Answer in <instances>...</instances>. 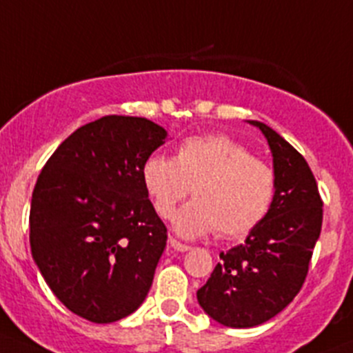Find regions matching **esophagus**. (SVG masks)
<instances>
[{
  "mask_svg": "<svg viewBox=\"0 0 353 353\" xmlns=\"http://www.w3.org/2000/svg\"><path fill=\"white\" fill-rule=\"evenodd\" d=\"M169 245H170V248L176 250V252H188V250L191 248V246L184 245V243L177 241V239H174V238H170V239H169Z\"/></svg>",
  "mask_w": 353,
  "mask_h": 353,
  "instance_id": "obj_1",
  "label": "esophagus"
}]
</instances>
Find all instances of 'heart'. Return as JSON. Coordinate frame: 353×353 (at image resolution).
<instances>
[{
	"label": "heart",
	"instance_id": "heart-1",
	"mask_svg": "<svg viewBox=\"0 0 353 353\" xmlns=\"http://www.w3.org/2000/svg\"><path fill=\"white\" fill-rule=\"evenodd\" d=\"M143 186L157 214L169 219L193 188V201L174 219L184 238L217 229L221 238H239L262 222L274 196L271 167L222 134L194 136L177 146L174 159L152 155L143 163Z\"/></svg>",
	"mask_w": 353,
	"mask_h": 353
}]
</instances>
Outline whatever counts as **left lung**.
Returning <instances> with one entry per match:
<instances>
[{"label": "left lung", "instance_id": "left-lung-1", "mask_svg": "<svg viewBox=\"0 0 353 353\" xmlns=\"http://www.w3.org/2000/svg\"><path fill=\"white\" fill-rule=\"evenodd\" d=\"M248 122L262 131L272 153L271 208L243 245L221 253L196 292L205 314L228 327L259 326L295 299L323 225V200L305 159L274 129Z\"/></svg>", "mask_w": 353, "mask_h": 353}]
</instances>
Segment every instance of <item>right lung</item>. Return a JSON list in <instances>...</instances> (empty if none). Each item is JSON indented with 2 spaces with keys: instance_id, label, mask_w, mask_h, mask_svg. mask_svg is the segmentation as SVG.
I'll use <instances>...</instances> for the list:
<instances>
[{
  "instance_id": "right-lung-1",
  "label": "right lung",
  "mask_w": 353,
  "mask_h": 353,
  "mask_svg": "<svg viewBox=\"0 0 353 353\" xmlns=\"http://www.w3.org/2000/svg\"><path fill=\"white\" fill-rule=\"evenodd\" d=\"M167 131L107 115L72 132L41 170L30 201V252L70 312L108 324L148 295L167 228L143 186V163Z\"/></svg>"
}]
</instances>
